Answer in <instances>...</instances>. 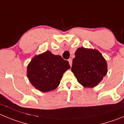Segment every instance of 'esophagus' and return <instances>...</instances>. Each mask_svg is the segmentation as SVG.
<instances>
[{
  "label": "esophagus",
  "mask_w": 124,
  "mask_h": 124,
  "mask_svg": "<svg viewBox=\"0 0 124 124\" xmlns=\"http://www.w3.org/2000/svg\"><path fill=\"white\" fill-rule=\"evenodd\" d=\"M68 61H69V64H70V66H72V60L71 58H69V60H68Z\"/></svg>",
  "instance_id": "obj_1"
}]
</instances>
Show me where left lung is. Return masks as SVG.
<instances>
[{
  "label": "left lung",
  "instance_id": "1",
  "mask_svg": "<svg viewBox=\"0 0 124 124\" xmlns=\"http://www.w3.org/2000/svg\"><path fill=\"white\" fill-rule=\"evenodd\" d=\"M71 70L82 86L93 88L107 75V63L102 54L95 49L80 47L75 52Z\"/></svg>",
  "mask_w": 124,
  "mask_h": 124
}]
</instances>
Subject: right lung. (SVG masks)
I'll list each match as a JSON object with an SVG mask.
<instances>
[{"label": "right lung", "instance_id": "obj_1", "mask_svg": "<svg viewBox=\"0 0 124 124\" xmlns=\"http://www.w3.org/2000/svg\"><path fill=\"white\" fill-rule=\"evenodd\" d=\"M70 68L68 61L47 50L33 58L27 66V75L35 88L45 93L56 89L64 72Z\"/></svg>", "mask_w": 124, "mask_h": 124}]
</instances>
